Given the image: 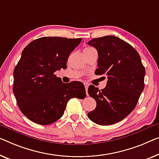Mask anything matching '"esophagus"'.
I'll return each instance as SVG.
<instances>
[{
    "instance_id": "34e87169",
    "label": "esophagus",
    "mask_w": 159,
    "mask_h": 159,
    "mask_svg": "<svg viewBox=\"0 0 159 159\" xmlns=\"http://www.w3.org/2000/svg\"><path fill=\"white\" fill-rule=\"evenodd\" d=\"M84 86H85V88H86V94H87V96H88V95H89V93H88V89H89V84H88V83H84Z\"/></svg>"
}]
</instances>
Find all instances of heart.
Returning <instances> with one entry per match:
<instances>
[{
    "mask_svg": "<svg viewBox=\"0 0 159 159\" xmlns=\"http://www.w3.org/2000/svg\"><path fill=\"white\" fill-rule=\"evenodd\" d=\"M91 48H91V47H87V48H86L84 50V51H87V50H89V49H91Z\"/></svg>",
    "mask_w": 159,
    "mask_h": 159,
    "instance_id": "obj_1",
    "label": "heart"
}]
</instances>
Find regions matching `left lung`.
Returning <instances> with one entry per match:
<instances>
[{"mask_svg":"<svg viewBox=\"0 0 159 159\" xmlns=\"http://www.w3.org/2000/svg\"><path fill=\"white\" fill-rule=\"evenodd\" d=\"M98 51L96 75H106V86L99 90L89 86L88 93L96 107L88 113L92 121L101 125L114 124L136 107L144 89L146 70L134 47L113 35L93 39L88 42Z\"/></svg>","mask_w":159,"mask_h":159,"instance_id":"8db88e82","label":"left lung"}]
</instances>
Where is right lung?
<instances>
[{"instance_id": "obj_1", "label": "right lung", "mask_w": 159, "mask_h": 159, "mask_svg": "<svg viewBox=\"0 0 159 159\" xmlns=\"http://www.w3.org/2000/svg\"><path fill=\"white\" fill-rule=\"evenodd\" d=\"M81 40L42 37L23 49L13 71V91L21 112L33 122L53 124L62 117L70 98H86L81 82L65 84L54 74L67 67L68 56Z\"/></svg>"}]
</instances>
